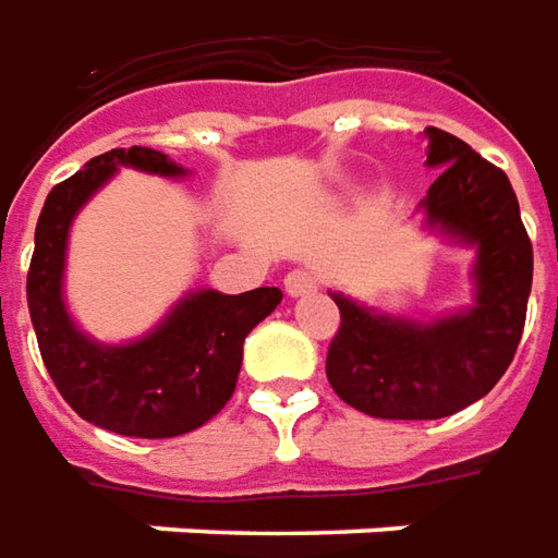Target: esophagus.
Returning a JSON list of instances; mask_svg holds the SVG:
<instances>
[{
    "mask_svg": "<svg viewBox=\"0 0 558 558\" xmlns=\"http://www.w3.org/2000/svg\"><path fill=\"white\" fill-rule=\"evenodd\" d=\"M318 288V272L310 270V267H298L286 276V291L291 298H303V294H312Z\"/></svg>",
    "mask_w": 558,
    "mask_h": 558,
    "instance_id": "34e87169",
    "label": "esophagus"
}]
</instances>
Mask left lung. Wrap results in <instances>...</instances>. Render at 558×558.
Returning <instances> with one entry per match:
<instances>
[{
  "label": "left lung",
  "mask_w": 558,
  "mask_h": 558,
  "mask_svg": "<svg viewBox=\"0 0 558 558\" xmlns=\"http://www.w3.org/2000/svg\"><path fill=\"white\" fill-rule=\"evenodd\" d=\"M424 134L426 165L441 171L421 201L426 228L475 248V303L424 324L330 294L342 322L327 381L351 409L387 421H438L487 397L511 366L532 291V243L505 171L453 134Z\"/></svg>",
  "instance_id": "left-lung-1"
}]
</instances>
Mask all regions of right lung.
I'll list each match as a JSON object with an SVG mask.
<instances>
[{
	"label": "right lung",
	"instance_id": "add662e5",
	"mask_svg": "<svg viewBox=\"0 0 558 558\" xmlns=\"http://www.w3.org/2000/svg\"><path fill=\"white\" fill-rule=\"evenodd\" d=\"M117 168L185 177L159 149H110L53 185L35 225L26 300L47 373L83 421L117 436L173 438L204 426L231 399L243 342L282 303L279 288L222 294L189 291L153 330L134 342L105 345L71 322L62 298L69 231L81 207Z\"/></svg>",
	"mask_w": 558,
	"mask_h": 558
}]
</instances>
